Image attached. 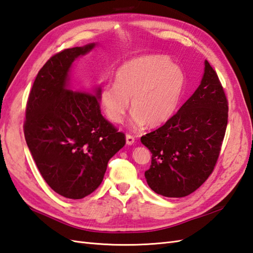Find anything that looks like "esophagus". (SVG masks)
<instances>
[{
    "label": "esophagus",
    "mask_w": 253,
    "mask_h": 253,
    "mask_svg": "<svg viewBox=\"0 0 253 253\" xmlns=\"http://www.w3.org/2000/svg\"><path fill=\"white\" fill-rule=\"evenodd\" d=\"M126 145L131 146V145H134V143H135V138L132 136V135H130V134H126Z\"/></svg>",
    "instance_id": "obj_1"
}]
</instances>
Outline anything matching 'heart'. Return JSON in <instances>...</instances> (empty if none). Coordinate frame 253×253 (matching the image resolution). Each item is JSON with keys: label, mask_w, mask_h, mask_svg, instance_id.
<instances>
[{"label": "heart", "mask_w": 253, "mask_h": 253, "mask_svg": "<svg viewBox=\"0 0 253 253\" xmlns=\"http://www.w3.org/2000/svg\"><path fill=\"white\" fill-rule=\"evenodd\" d=\"M186 85V73L169 57L141 55L121 64L115 73V84H104L98 97L114 123L125 120L131 100L134 126H159L176 113Z\"/></svg>", "instance_id": "obj_1"}]
</instances>
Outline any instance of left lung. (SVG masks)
<instances>
[{"label":"left lung","instance_id":"obj_1","mask_svg":"<svg viewBox=\"0 0 253 253\" xmlns=\"http://www.w3.org/2000/svg\"><path fill=\"white\" fill-rule=\"evenodd\" d=\"M227 100L205 60L201 84L177 114L140 140L152 153L148 186L166 198H183L212 173L227 126Z\"/></svg>","mask_w":253,"mask_h":253}]
</instances>
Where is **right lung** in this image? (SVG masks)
Returning <instances> with one entry per match:
<instances>
[{"mask_svg": "<svg viewBox=\"0 0 253 253\" xmlns=\"http://www.w3.org/2000/svg\"><path fill=\"white\" fill-rule=\"evenodd\" d=\"M95 42L61 51L35 78L23 130L41 175L54 192L80 200L100 186L107 163L126 145L125 134L101 114V88L74 91L70 72Z\"/></svg>", "mask_w": 253, "mask_h": 253, "instance_id": "1", "label": "right lung"}]
</instances>
